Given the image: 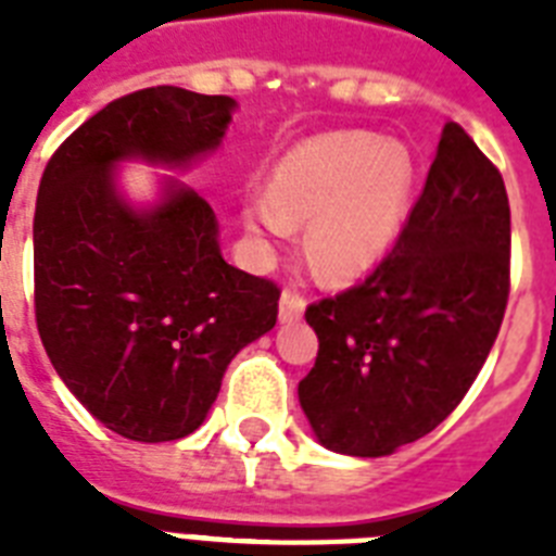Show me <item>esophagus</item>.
Masks as SVG:
<instances>
[{
  "mask_svg": "<svg viewBox=\"0 0 556 556\" xmlns=\"http://www.w3.org/2000/svg\"><path fill=\"white\" fill-rule=\"evenodd\" d=\"M303 312H305V296L291 291V288H286L282 296H279V320L294 323L303 317Z\"/></svg>",
  "mask_w": 556,
  "mask_h": 556,
  "instance_id": "34e87169",
  "label": "esophagus"
}]
</instances>
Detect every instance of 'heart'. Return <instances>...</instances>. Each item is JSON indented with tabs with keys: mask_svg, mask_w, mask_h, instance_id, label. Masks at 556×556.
<instances>
[{
	"mask_svg": "<svg viewBox=\"0 0 556 556\" xmlns=\"http://www.w3.org/2000/svg\"><path fill=\"white\" fill-rule=\"evenodd\" d=\"M413 190L404 147L371 132L323 135L277 164L274 187L251 192L244 218L262 242H286L308 222L305 256L329 282H346L389 251Z\"/></svg>",
	"mask_w": 556,
	"mask_h": 556,
	"instance_id": "obj_1",
	"label": "heart"
}]
</instances>
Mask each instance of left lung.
Returning <instances> with one entry per match:
<instances>
[{"mask_svg": "<svg viewBox=\"0 0 556 556\" xmlns=\"http://www.w3.org/2000/svg\"><path fill=\"white\" fill-rule=\"evenodd\" d=\"M510 294L502 173L458 124L369 277L305 308L320 349L300 380L317 439L389 456L447 418L491 355Z\"/></svg>", "mask_w": 556, "mask_h": 556, "instance_id": "8db88e82", "label": "left lung"}]
</instances>
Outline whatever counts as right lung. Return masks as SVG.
<instances>
[{
    "label": "right lung",
    "mask_w": 556,
    "mask_h": 556,
    "mask_svg": "<svg viewBox=\"0 0 556 556\" xmlns=\"http://www.w3.org/2000/svg\"><path fill=\"white\" fill-rule=\"evenodd\" d=\"M233 100L152 86L112 100L48 161L34 213V314L56 375L112 432L199 430L239 349L274 329L279 286L218 253L216 213L176 187L135 213L112 164H187L225 135Z\"/></svg>",
    "instance_id": "right-lung-1"
}]
</instances>
